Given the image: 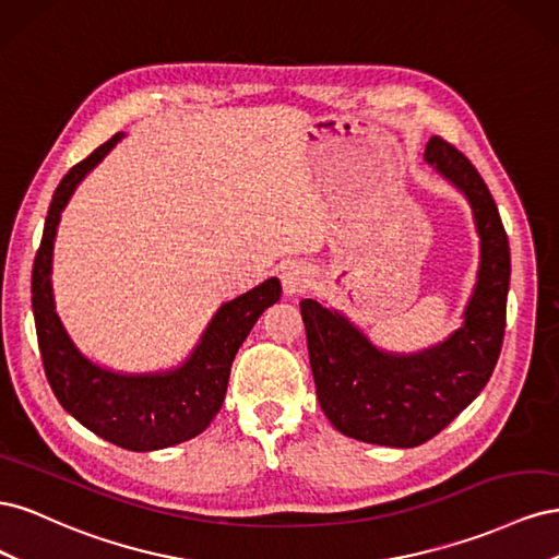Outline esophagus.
Wrapping results in <instances>:
<instances>
[{"label":"esophagus","mask_w":559,"mask_h":559,"mask_svg":"<svg viewBox=\"0 0 559 559\" xmlns=\"http://www.w3.org/2000/svg\"><path fill=\"white\" fill-rule=\"evenodd\" d=\"M312 284V273L308 265L302 263H289L282 270V286H284V294L289 296H298L308 289Z\"/></svg>","instance_id":"34e87169"}]
</instances>
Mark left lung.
Here are the masks:
<instances>
[{
  "label": "left lung",
  "mask_w": 559,
  "mask_h": 559,
  "mask_svg": "<svg viewBox=\"0 0 559 559\" xmlns=\"http://www.w3.org/2000/svg\"><path fill=\"white\" fill-rule=\"evenodd\" d=\"M425 158L466 195L480 238L478 282L462 329L436 347L392 354L337 310L300 300L321 411L341 433L389 448L427 443L483 392L506 329L511 251L495 198L471 160L443 138L429 140Z\"/></svg>",
  "instance_id": "8db88e82"
}]
</instances>
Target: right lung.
Masks as SVG:
<instances>
[{
	"instance_id": "add662e5",
	"label": "right lung",
	"mask_w": 559,
	"mask_h": 559,
	"mask_svg": "<svg viewBox=\"0 0 559 559\" xmlns=\"http://www.w3.org/2000/svg\"><path fill=\"white\" fill-rule=\"evenodd\" d=\"M118 140L121 132L76 163L58 183L32 267V310L46 378L62 408L118 448L151 452L189 441L210 427L226 399L235 354L263 310L280 300L282 284L277 277H270L251 292L224 302L191 357L175 370L128 376L114 373L83 357L56 312L50 286L53 242L60 212L79 181L109 154Z\"/></svg>"
}]
</instances>
